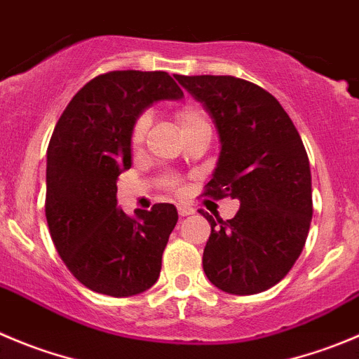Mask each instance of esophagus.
Returning <instances> with one entry per match:
<instances>
[{"mask_svg":"<svg viewBox=\"0 0 359 359\" xmlns=\"http://www.w3.org/2000/svg\"><path fill=\"white\" fill-rule=\"evenodd\" d=\"M176 208H177V213L182 215V217H189V215L194 213V208L187 203H177Z\"/></svg>","mask_w":359,"mask_h":359,"instance_id":"obj_1","label":"esophagus"}]
</instances>
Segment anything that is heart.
Returning <instances> with one entry per match:
<instances>
[{
  "mask_svg": "<svg viewBox=\"0 0 359 359\" xmlns=\"http://www.w3.org/2000/svg\"><path fill=\"white\" fill-rule=\"evenodd\" d=\"M176 121L182 128V134H189V132L196 130V128H201V126H208L210 121H208L206 114L201 111L199 107L196 105H182V107L176 111ZM149 116L148 114H139L135 118V121L132 123V128H130V146L134 149H139L146 141V135H148L149 130ZM163 187L169 190H174L177 192L180 187H182V180L177 176H165L163 177Z\"/></svg>",
  "mask_w": 359,
  "mask_h": 359,
  "instance_id": "b5f03b06",
  "label": "heart"
}]
</instances>
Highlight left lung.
Masks as SVG:
<instances>
[{"instance_id":"8db88e82","label":"left lung","mask_w":359,"mask_h":359,"mask_svg":"<svg viewBox=\"0 0 359 359\" xmlns=\"http://www.w3.org/2000/svg\"><path fill=\"white\" fill-rule=\"evenodd\" d=\"M217 125L222 149L206 197L240 201L231 220L210 222L203 268L229 294H257L298 261L312 222V176L302 137L271 93L233 75H176Z\"/></svg>"}]
</instances>
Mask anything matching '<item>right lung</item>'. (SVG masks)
<instances>
[{"mask_svg": "<svg viewBox=\"0 0 359 359\" xmlns=\"http://www.w3.org/2000/svg\"><path fill=\"white\" fill-rule=\"evenodd\" d=\"M182 97L167 72H107L75 93L54 126L47 225L61 261L91 291L123 298L158 280L176 208L160 203L128 217L116 206V182L132 165L135 118L153 102Z\"/></svg>", "mask_w": 359, "mask_h": 359, "instance_id": "right-lung-1", "label": "right lung"}]
</instances>
